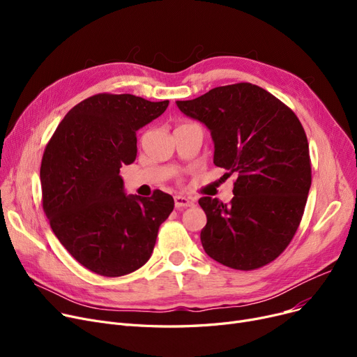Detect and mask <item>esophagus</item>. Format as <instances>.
Returning <instances> with one entry per match:
<instances>
[{
	"label": "esophagus",
	"mask_w": 357,
	"mask_h": 357,
	"mask_svg": "<svg viewBox=\"0 0 357 357\" xmlns=\"http://www.w3.org/2000/svg\"><path fill=\"white\" fill-rule=\"evenodd\" d=\"M175 207H176L178 210L190 208V207H194V201H191L190 198H186V197L176 195V197H175Z\"/></svg>",
	"instance_id": "obj_1"
}]
</instances>
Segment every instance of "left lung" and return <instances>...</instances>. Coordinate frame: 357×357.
<instances>
[{
    "mask_svg": "<svg viewBox=\"0 0 357 357\" xmlns=\"http://www.w3.org/2000/svg\"><path fill=\"white\" fill-rule=\"evenodd\" d=\"M176 105L210 130L214 165L238 175L229 205L211 197L198 201L207 214L201 230L205 253L240 271L268 265L289 245L310 192L301 123L271 92L248 82L217 86Z\"/></svg>",
    "mask_w": 357,
    "mask_h": 357,
    "instance_id": "1",
    "label": "left lung"
}]
</instances>
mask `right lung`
Segmentation results:
<instances>
[{
    "instance_id": "add662e5",
    "label": "right lung",
    "mask_w": 357,
    "mask_h": 357,
    "mask_svg": "<svg viewBox=\"0 0 357 357\" xmlns=\"http://www.w3.org/2000/svg\"><path fill=\"white\" fill-rule=\"evenodd\" d=\"M169 101L98 93L75 105L46 146L40 167L43 210L62 246L82 266L123 276L152 256L174 198L127 195L120 175L137 155V131Z\"/></svg>"
}]
</instances>
